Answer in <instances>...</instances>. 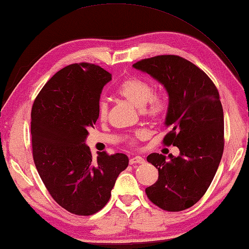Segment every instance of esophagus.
Returning a JSON list of instances; mask_svg holds the SVG:
<instances>
[{
	"mask_svg": "<svg viewBox=\"0 0 249 249\" xmlns=\"http://www.w3.org/2000/svg\"><path fill=\"white\" fill-rule=\"evenodd\" d=\"M144 162H145V160H144V158L140 157V156H136V157L130 158V160H129L130 164H141Z\"/></svg>",
	"mask_w": 249,
	"mask_h": 249,
	"instance_id": "1",
	"label": "esophagus"
}]
</instances>
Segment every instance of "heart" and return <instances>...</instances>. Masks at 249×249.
Returning <instances> with one entry per match:
<instances>
[{
    "label": "heart",
    "instance_id": "heart-1",
    "mask_svg": "<svg viewBox=\"0 0 249 249\" xmlns=\"http://www.w3.org/2000/svg\"><path fill=\"white\" fill-rule=\"evenodd\" d=\"M118 94L132 104L135 107L142 109V113L152 121H159L166 112L167 103L162 94L154 93V88L147 80L139 77H129L123 80L118 87ZM97 115L101 121H105L108 115V104L101 101L98 104ZM143 132H138L140 137Z\"/></svg>",
    "mask_w": 249,
    "mask_h": 249
}]
</instances>
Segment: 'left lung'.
<instances>
[{"label":"left lung","instance_id":"obj_1","mask_svg":"<svg viewBox=\"0 0 249 249\" xmlns=\"http://www.w3.org/2000/svg\"><path fill=\"white\" fill-rule=\"evenodd\" d=\"M158 80L169 94L164 145L179 148L169 158L153 153L149 163L158 180L145 189L161 209L178 212L192 207L211 184L224 151V112L215 85L194 63L176 55H160L132 65Z\"/></svg>","mask_w":249,"mask_h":249}]
</instances>
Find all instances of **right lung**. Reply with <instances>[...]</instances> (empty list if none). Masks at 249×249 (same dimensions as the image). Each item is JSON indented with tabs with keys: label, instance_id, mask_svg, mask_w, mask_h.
<instances>
[{
	"label": "right lung",
	"instance_id": "1",
	"mask_svg": "<svg viewBox=\"0 0 249 249\" xmlns=\"http://www.w3.org/2000/svg\"><path fill=\"white\" fill-rule=\"evenodd\" d=\"M111 74L88 62L61 69L39 92L32 108L33 158L57 204L76 215H92L111 196L119 174L128 166L125 154L97 153L86 145L98 119L102 90Z\"/></svg>",
	"mask_w": 249,
	"mask_h": 249
}]
</instances>
